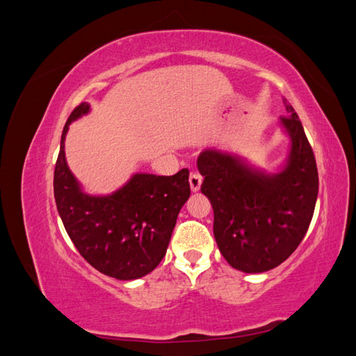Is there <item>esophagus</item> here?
Returning a JSON list of instances; mask_svg holds the SVG:
<instances>
[{
    "label": "esophagus",
    "mask_w": 356,
    "mask_h": 356,
    "mask_svg": "<svg viewBox=\"0 0 356 356\" xmlns=\"http://www.w3.org/2000/svg\"><path fill=\"white\" fill-rule=\"evenodd\" d=\"M188 181H190L191 191H199L200 190V186H202V175L200 174H197V172H191L190 177H188Z\"/></svg>",
    "instance_id": "34e87169"
}]
</instances>
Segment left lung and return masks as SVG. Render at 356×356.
<instances>
[{
    "mask_svg": "<svg viewBox=\"0 0 356 356\" xmlns=\"http://www.w3.org/2000/svg\"><path fill=\"white\" fill-rule=\"evenodd\" d=\"M281 124L291 138L282 172L266 175L238 157L204 149L200 191L213 209V236L227 263L245 273L275 268L303 241L318 197V168L300 118L286 99Z\"/></svg>",
    "mask_w": 356,
    "mask_h": 356,
    "instance_id": "obj_1",
    "label": "left lung"
}]
</instances>
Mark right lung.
Returning <instances> with one entry per match:
<instances>
[{
	"mask_svg": "<svg viewBox=\"0 0 356 356\" xmlns=\"http://www.w3.org/2000/svg\"><path fill=\"white\" fill-rule=\"evenodd\" d=\"M89 104L74 108L65 123L53 177L55 200L63 227L81 257L96 270L132 281L154 268L165 257L182 204L190 197L188 170L157 177L136 174L110 196L84 195L65 160V136Z\"/></svg>",
	"mask_w": 356,
	"mask_h": 356,
	"instance_id": "add662e5",
	"label": "right lung"
}]
</instances>
